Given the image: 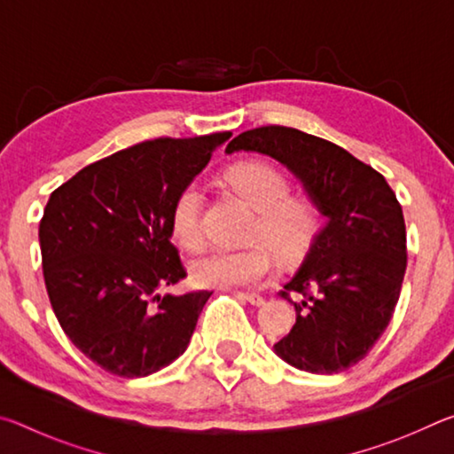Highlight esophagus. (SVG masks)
I'll return each instance as SVG.
<instances>
[{"label": "esophagus", "instance_id": "1", "mask_svg": "<svg viewBox=\"0 0 454 454\" xmlns=\"http://www.w3.org/2000/svg\"><path fill=\"white\" fill-rule=\"evenodd\" d=\"M236 296L240 298V301H244V302H250L252 306H262L264 304V298L260 296V294H246V292H238Z\"/></svg>", "mask_w": 454, "mask_h": 454}]
</instances>
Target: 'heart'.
I'll use <instances>...</instances> for the list:
<instances>
[{
    "instance_id": "heart-1",
    "label": "heart",
    "mask_w": 454,
    "mask_h": 454,
    "mask_svg": "<svg viewBox=\"0 0 454 454\" xmlns=\"http://www.w3.org/2000/svg\"><path fill=\"white\" fill-rule=\"evenodd\" d=\"M226 182L238 196L258 212L254 240L268 243L286 262L298 260L310 248L318 228L314 206L290 196V182L278 168L262 160H246L228 168ZM202 190L184 186L170 208V232L182 248H202ZM272 272V254L263 244L248 250H216L196 260L190 268L192 282L200 288L254 286Z\"/></svg>"
}]
</instances>
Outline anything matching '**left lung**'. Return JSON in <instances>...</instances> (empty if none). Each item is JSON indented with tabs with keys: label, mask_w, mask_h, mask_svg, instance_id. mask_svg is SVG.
Wrapping results in <instances>:
<instances>
[{
	"label": "left lung",
	"mask_w": 454,
	"mask_h": 454,
	"mask_svg": "<svg viewBox=\"0 0 454 454\" xmlns=\"http://www.w3.org/2000/svg\"><path fill=\"white\" fill-rule=\"evenodd\" d=\"M240 150L278 160L328 218L302 268L280 292L294 304L296 325L274 344L276 355L306 372L347 371L387 330L401 296L406 270L401 204L374 168L301 129H248L228 144L226 153Z\"/></svg>",
	"instance_id": "left-lung-1"
}]
</instances>
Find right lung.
Segmentation results:
<instances>
[{"mask_svg": "<svg viewBox=\"0 0 454 454\" xmlns=\"http://www.w3.org/2000/svg\"><path fill=\"white\" fill-rule=\"evenodd\" d=\"M230 136L136 144L51 192L40 222L45 288L67 338L106 372L140 379L188 348L212 292L160 294L186 278L170 208Z\"/></svg>", "mask_w": 454, "mask_h": 454, "instance_id": "add662e5", "label": "right lung"}]
</instances>
